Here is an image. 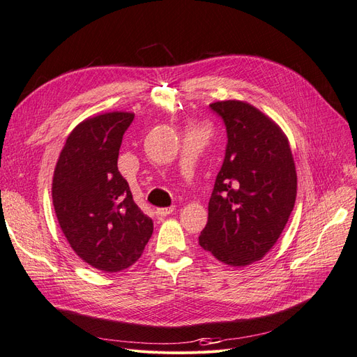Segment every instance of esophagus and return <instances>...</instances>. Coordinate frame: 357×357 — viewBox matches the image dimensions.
Segmentation results:
<instances>
[{
	"label": "esophagus",
	"instance_id": "esophagus-1",
	"mask_svg": "<svg viewBox=\"0 0 357 357\" xmlns=\"http://www.w3.org/2000/svg\"><path fill=\"white\" fill-rule=\"evenodd\" d=\"M174 206L172 207H158L157 210H155V213L158 215V216H162V218H165V216H167V215H170L172 212H174Z\"/></svg>",
	"mask_w": 357,
	"mask_h": 357
}]
</instances>
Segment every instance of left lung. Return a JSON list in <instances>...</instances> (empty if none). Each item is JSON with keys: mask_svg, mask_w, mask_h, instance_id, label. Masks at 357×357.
<instances>
[{"mask_svg": "<svg viewBox=\"0 0 357 357\" xmlns=\"http://www.w3.org/2000/svg\"><path fill=\"white\" fill-rule=\"evenodd\" d=\"M227 128L225 158L199 244L218 260L245 266L265 256L291 215L297 174L284 132L243 101L210 104Z\"/></svg>", "mask_w": 357, "mask_h": 357, "instance_id": "8db88e82", "label": "left lung"}]
</instances>
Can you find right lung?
I'll use <instances>...</instances> for the list:
<instances>
[{
  "label": "right lung",
  "instance_id": "right-lung-1",
  "mask_svg": "<svg viewBox=\"0 0 357 357\" xmlns=\"http://www.w3.org/2000/svg\"><path fill=\"white\" fill-rule=\"evenodd\" d=\"M134 114L105 113L79 123L66 139L52 179V204L75 253L92 268L119 272L141 257L153 220L132 199L117 169Z\"/></svg>",
  "mask_w": 357,
  "mask_h": 357
}]
</instances>
